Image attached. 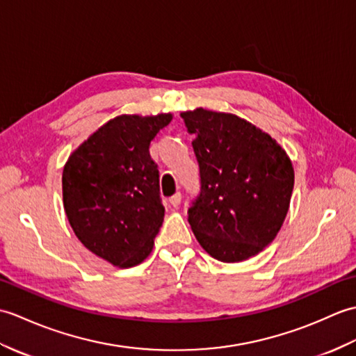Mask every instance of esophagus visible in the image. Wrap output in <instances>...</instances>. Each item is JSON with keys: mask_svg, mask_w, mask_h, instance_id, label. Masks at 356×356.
Returning <instances> with one entry per match:
<instances>
[{"mask_svg": "<svg viewBox=\"0 0 356 356\" xmlns=\"http://www.w3.org/2000/svg\"><path fill=\"white\" fill-rule=\"evenodd\" d=\"M169 202H170L172 207H178V205L181 204V193L177 192L175 195H172L169 198Z\"/></svg>", "mask_w": 356, "mask_h": 356, "instance_id": "esophagus-1", "label": "esophagus"}]
</instances>
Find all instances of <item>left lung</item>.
<instances>
[{"label":"left lung","mask_w":356,"mask_h":356,"mask_svg":"<svg viewBox=\"0 0 356 356\" xmlns=\"http://www.w3.org/2000/svg\"><path fill=\"white\" fill-rule=\"evenodd\" d=\"M200 164V193L188 224L220 262L256 256L279 233L294 188L286 152L238 115L198 108L181 114Z\"/></svg>","instance_id":"1"}]
</instances>
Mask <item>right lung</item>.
Here are the masks:
<instances>
[{
  "label": "right lung",
  "mask_w": 356,
  "mask_h": 356,
  "mask_svg": "<svg viewBox=\"0 0 356 356\" xmlns=\"http://www.w3.org/2000/svg\"><path fill=\"white\" fill-rule=\"evenodd\" d=\"M170 120V114L118 115L83 141L64 168L62 193L71 228L114 266L143 262L160 232V172L149 146Z\"/></svg>",
  "instance_id": "right-lung-1"
}]
</instances>
